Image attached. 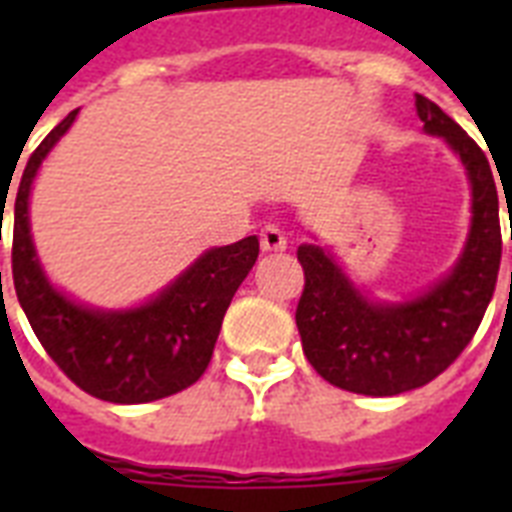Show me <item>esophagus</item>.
<instances>
[{"instance_id": "obj_1", "label": "esophagus", "mask_w": 512, "mask_h": 512, "mask_svg": "<svg viewBox=\"0 0 512 512\" xmlns=\"http://www.w3.org/2000/svg\"><path fill=\"white\" fill-rule=\"evenodd\" d=\"M260 247H263V252H284L287 249V236L276 225H265L260 231Z\"/></svg>"}]
</instances>
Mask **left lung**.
I'll return each mask as SVG.
<instances>
[{
    "label": "left lung",
    "mask_w": 512,
    "mask_h": 512,
    "mask_svg": "<svg viewBox=\"0 0 512 512\" xmlns=\"http://www.w3.org/2000/svg\"><path fill=\"white\" fill-rule=\"evenodd\" d=\"M414 106L425 130L460 156L473 188V225L454 271L409 303L382 305L369 303L321 247L297 249L305 287L295 321L305 358L335 388L364 396L422 388L454 364L476 335L500 273V196L489 159L433 100L417 95Z\"/></svg>",
    "instance_id": "obj_1"
}]
</instances>
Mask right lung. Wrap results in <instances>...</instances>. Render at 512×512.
Instances as JSON below:
<instances>
[{
	"mask_svg": "<svg viewBox=\"0 0 512 512\" xmlns=\"http://www.w3.org/2000/svg\"><path fill=\"white\" fill-rule=\"evenodd\" d=\"M79 108L36 146L20 177L12 220V284L47 356L84 393L111 404H148L180 393L209 366L223 316L260 252L257 236L215 247L151 303L130 311H92L60 295L36 260L28 193L50 148ZM2 276V273H0Z\"/></svg>",
	"mask_w": 512,
	"mask_h": 512,
	"instance_id": "right-lung-1",
	"label": "right lung"
}]
</instances>
